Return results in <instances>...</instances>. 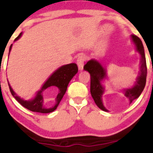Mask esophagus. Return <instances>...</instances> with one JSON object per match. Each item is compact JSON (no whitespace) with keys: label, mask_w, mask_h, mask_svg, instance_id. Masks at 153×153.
<instances>
[{"label":"esophagus","mask_w":153,"mask_h":153,"mask_svg":"<svg viewBox=\"0 0 153 153\" xmlns=\"http://www.w3.org/2000/svg\"><path fill=\"white\" fill-rule=\"evenodd\" d=\"M86 60V56L85 55H81L78 57L77 59V65H78V67L79 68V70L83 69L84 64H85V62Z\"/></svg>","instance_id":"1"}]
</instances>
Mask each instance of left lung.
I'll use <instances>...</instances> for the list:
<instances>
[{"label": "left lung", "instance_id": "obj_1", "mask_svg": "<svg viewBox=\"0 0 153 153\" xmlns=\"http://www.w3.org/2000/svg\"><path fill=\"white\" fill-rule=\"evenodd\" d=\"M132 41L136 46L137 51L140 54L141 61H140V72L134 85L130 88L123 89L124 95L130 100L132 103L134 100L138 98L145 88L146 82L147 68L146 62L144 48L141 39L136 35L131 36ZM84 69L88 71L91 75V94L94 100L97 107L102 111H108L102 102V95L104 94V88L101 84V82L107 77L106 69L101 65L99 62L94 59H91L84 65Z\"/></svg>", "mask_w": 153, "mask_h": 153}]
</instances>
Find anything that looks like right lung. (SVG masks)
Returning <instances> with one entry per match:
<instances>
[{
  "label": "right lung",
  "mask_w": 153,
  "mask_h": 153,
  "mask_svg": "<svg viewBox=\"0 0 153 153\" xmlns=\"http://www.w3.org/2000/svg\"><path fill=\"white\" fill-rule=\"evenodd\" d=\"M22 36V33H20V35L16 37L14 41L17 40L20 38ZM12 45L10 46V51L11 50ZM78 66L75 63H71V64L65 65H62L60 68H58L56 71H55L52 75L47 79L44 85H42V88L40 91L36 93V95L33 99L30 100H25L23 99L20 98L19 96L16 95V94L13 91L12 88L9 85V88L10 91V93L23 107H24L27 109L30 110L33 112L42 113V114H48L54 111L57 108V107L59 104L60 101L62 99L63 96L65 94L67 90V87H68V83L73 78L76 73L78 72ZM52 86H56L59 88V93L57 95V97L56 99V104L53 107L47 108L43 105V97H42V91L46 88Z\"/></svg>",
  "instance_id": "add662e5"
}]
</instances>
